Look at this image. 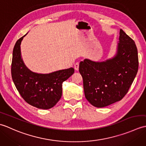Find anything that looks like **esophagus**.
I'll list each match as a JSON object with an SVG mask.
<instances>
[{
    "label": "esophagus",
    "instance_id": "esophagus-1",
    "mask_svg": "<svg viewBox=\"0 0 146 146\" xmlns=\"http://www.w3.org/2000/svg\"><path fill=\"white\" fill-rule=\"evenodd\" d=\"M74 68H75V70L76 71H78L79 69V63H76L74 65Z\"/></svg>",
    "mask_w": 146,
    "mask_h": 146
}]
</instances>
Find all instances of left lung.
Instances as JSON below:
<instances>
[{"label":"left lung","instance_id":"obj_1","mask_svg":"<svg viewBox=\"0 0 146 146\" xmlns=\"http://www.w3.org/2000/svg\"><path fill=\"white\" fill-rule=\"evenodd\" d=\"M139 67L135 42L122 29L113 57L104 61L85 59L79 71L83 80L85 96L94 107H107L120 101L127 93Z\"/></svg>","mask_w":146,"mask_h":146}]
</instances>
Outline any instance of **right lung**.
I'll list each match as a JSON object with an SVG mask.
<instances>
[{
  "label": "right lung",
  "instance_id": "right-lung-1",
  "mask_svg": "<svg viewBox=\"0 0 146 146\" xmlns=\"http://www.w3.org/2000/svg\"><path fill=\"white\" fill-rule=\"evenodd\" d=\"M26 35L19 39L14 46L11 65L12 78L19 93L27 104L41 109H49L60 100L62 84L73 75L75 70L70 68L47 74L31 71L24 64L21 52V42Z\"/></svg>",
  "mask_w": 146,
  "mask_h": 146
}]
</instances>
